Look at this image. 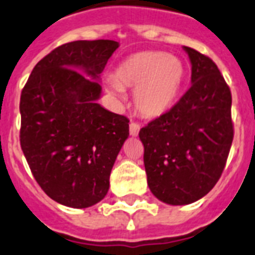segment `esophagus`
Segmentation results:
<instances>
[{"instance_id":"34e87169","label":"esophagus","mask_w":255,"mask_h":255,"mask_svg":"<svg viewBox=\"0 0 255 255\" xmlns=\"http://www.w3.org/2000/svg\"><path fill=\"white\" fill-rule=\"evenodd\" d=\"M139 130H140V125L136 123H130V135L136 136L139 134Z\"/></svg>"}]
</instances>
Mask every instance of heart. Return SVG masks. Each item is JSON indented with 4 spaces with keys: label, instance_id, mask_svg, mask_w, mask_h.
<instances>
[{
    "label": "heart",
    "instance_id": "heart-1",
    "mask_svg": "<svg viewBox=\"0 0 255 255\" xmlns=\"http://www.w3.org/2000/svg\"><path fill=\"white\" fill-rule=\"evenodd\" d=\"M184 80L186 65L179 58L165 51H140L126 58L104 86L117 102L125 99V89H134L135 110L142 116L154 119L173 107Z\"/></svg>",
    "mask_w": 255,
    "mask_h": 255
}]
</instances>
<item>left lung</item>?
Masks as SVG:
<instances>
[{"mask_svg":"<svg viewBox=\"0 0 255 255\" xmlns=\"http://www.w3.org/2000/svg\"><path fill=\"white\" fill-rule=\"evenodd\" d=\"M192 86L169 112L139 131L151 192L169 205H187L212 190L225 169L232 139V97L210 58L183 46Z\"/></svg>","mask_w":255,"mask_h":255,"instance_id":"left-lung-1","label":"left lung"}]
</instances>
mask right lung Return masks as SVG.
<instances>
[{
    "label": "right lung",
    "instance_id": "obj_1",
    "mask_svg": "<svg viewBox=\"0 0 255 255\" xmlns=\"http://www.w3.org/2000/svg\"><path fill=\"white\" fill-rule=\"evenodd\" d=\"M120 43L73 41L37 63L20 95V145L34 179L54 201L95 205L110 188L129 120L98 103L99 77Z\"/></svg>",
    "mask_w": 255,
    "mask_h": 255
}]
</instances>
